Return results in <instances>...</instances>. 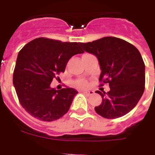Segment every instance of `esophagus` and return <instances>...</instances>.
<instances>
[{
    "label": "esophagus",
    "instance_id": "esophagus-1",
    "mask_svg": "<svg viewBox=\"0 0 155 155\" xmlns=\"http://www.w3.org/2000/svg\"><path fill=\"white\" fill-rule=\"evenodd\" d=\"M83 93H84V94H86V95H91V94H94V91H83Z\"/></svg>",
    "mask_w": 155,
    "mask_h": 155
}]
</instances>
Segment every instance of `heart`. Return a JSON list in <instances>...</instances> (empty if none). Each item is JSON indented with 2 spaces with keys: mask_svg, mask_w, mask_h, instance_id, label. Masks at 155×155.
I'll return each mask as SVG.
<instances>
[{
  "mask_svg": "<svg viewBox=\"0 0 155 155\" xmlns=\"http://www.w3.org/2000/svg\"><path fill=\"white\" fill-rule=\"evenodd\" d=\"M74 84L79 88H85L87 86V82L84 79H78L74 81Z\"/></svg>",
  "mask_w": 155,
  "mask_h": 155,
  "instance_id": "b5f03b06",
  "label": "heart"
}]
</instances>
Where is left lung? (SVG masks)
Returning <instances> with one entry per match:
<instances>
[{
  "label": "left lung",
  "instance_id": "left-lung-1",
  "mask_svg": "<svg viewBox=\"0 0 155 155\" xmlns=\"http://www.w3.org/2000/svg\"><path fill=\"white\" fill-rule=\"evenodd\" d=\"M83 50L97 57L102 70L100 86L108 83L107 93L96 91L102 98L94 110L105 119L127 114L141 98L145 87V65L134 45L116 37H103L93 42H80Z\"/></svg>",
  "mask_w": 155,
  "mask_h": 155
}]
</instances>
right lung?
I'll return each instance as SVG.
<instances>
[{"label": "right lung", "mask_w": 155, "mask_h": 155, "mask_svg": "<svg viewBox=\"0 0 155 155\" xmlns=\"http://www.w3.org/2000/svg\"><path fill=\"white\" fill-rule=\"evenodd\" d=\"M83 53L78 42L44 37L31 40L19 51L13 84L27 113L46 122L58 120L68 113L78 91L68 87L55 90L50 83L64 72L72 56Z\"/></svg>", "instance_id": "right-lung-1"}]
</instances>
